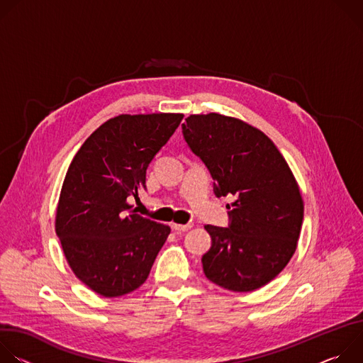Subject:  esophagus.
Instances as JSON below:
<instances>
[{
  "mask_svg": "<svg viewBox=\"0 0 363 363\" xmlns=\"http://www.w3.org/2000/svg\"><path fill=\"white\" fill-rule=\"evenodd\" d=\"M171 227H172L174 231L181 233V231H188V230H191L194 225H192V224H172Z\"/></svg>",
  "mask_w": 363,
  "mask_h": 363,
  "instance_id": "obj_1",
  "label": "esophagus"
}]
</instances>
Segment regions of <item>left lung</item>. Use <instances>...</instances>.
Segmentation results:
<instances>
[{
	"mask_svg": "<svg viewBox=\"0 0 363 363\" xmlns=\"http://www.w3.org/2000/svg\"><path fill=\"white\" fill-rule=\"evenodd\" d=\"M185 121L184 138L208 167L217 196H235L228 228L205 225L213 244L202 255L203 273L231 291L260 289L281 273L297 248L304 211L298 184L260 129L220 113Z\"/></svg>",
	"mask_w": 363,
	"mask_h": 363,
	"instance_id": "obj_1",
	"label": "left lung"
}]
</instances>
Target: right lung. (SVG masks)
<instances>
[{
	"instance_id": "right-lung-1",
	"label": "right lung",
	"mask_w": 363,
	"mask_h": 363,
	"mask_svg": "<svg viewBox=\"0 0 363 363\" xmlns=\"http://www.w3.org/2000/svg\"><path fill=\"white\" fill-rule=\"evenodd\" d=\"M182 113L119 115L100 125L67 169L56 234L76 277L103 297H121L147 279L169 225L135 211L146 168L179 126Z\"/></svg>"
}]
</instances>
